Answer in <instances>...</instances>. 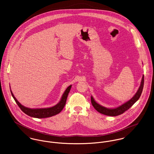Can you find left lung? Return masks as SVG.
Masks as SVG:
<instances>
[{
	"instance_id": "left-lung-1",
	"label": "left lung",
	"mask_w": 154,
	"mask_h": 154,
	"mask_svg": "<svg viewBox=\"0 0 154 154\" xmlns=\"http://www.w3.org/2000/svg\"><path fill=\"white\" fill-rule=\"evenodd\" d=\"M144 85V75L142 76V79L141 80V83L140 86L137 90V91L135 93V94L128 101L124 102L121 105L116 107V108H106L100 104H99L94 99L92 96H91V102L93 106L94 109L98 111L99 112L104 114L108 116H117L124 113L125 111L128 109L135 102H136L139 99L143 88Z\"/></svg>"
}]
</instances>
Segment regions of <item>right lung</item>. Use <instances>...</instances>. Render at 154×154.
Instances as JSON below:
<instances>
[{
  "mask_svg": "<svg viewBox=\"0 0 154 154\" xmlns=\"http://www.w3.org/2000/svg\"><path fill=\"white\" fill-rule=\"evenodd\" d=\"M72 85L69 86L65 92L62 94L61 98L60 100V102L55 105L48 107V108H30L26 107L21 105L18 100L16 99V97L14 96L13 93L11 89V94L14 99L15 101L18 105V106L20 108V109L27 115L29 116H30L31 117L37 118V119H44V118H48L54 116H55L58 114H59L62 110L63 109L64 106L66 103V100L68 95V93L69 92ZM11 88V87H10Z\"/></svg>",
  "mask_w": 154,
  "mask_h": 154,
  "instance_id": "add662e5",
  "label": "right lung"
}]
</instances>
